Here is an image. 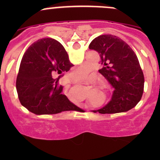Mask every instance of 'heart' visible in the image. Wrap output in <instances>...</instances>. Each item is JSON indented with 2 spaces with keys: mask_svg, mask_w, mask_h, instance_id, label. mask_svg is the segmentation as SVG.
Returning <instances> with one entry per match:
<instances>
[{
  "mask_svg": "<svg viewBox=\"0 0 160 160\" xmlns=\"http://www.w3.org/2000/svg\"><path fill=\"white\" fill-rule=\"evenodd\" d=\"M90 71V67L88 65H82L77 69L74 70L70 74V78L73 81L82 80L88 76Z\"/></svg>",
  "mask_w": 160,
  "mask_h": 160,
  "instance_id": "1",
  "label": "heart"
}]
</instances>
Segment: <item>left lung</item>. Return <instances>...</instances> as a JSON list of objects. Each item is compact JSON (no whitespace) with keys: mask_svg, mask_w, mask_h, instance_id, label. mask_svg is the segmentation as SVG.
<instances>
[{"mask_svg":"<svg viewBox=\"0 0 160 160\" xmlns=\"http://www.w3.org/2000/svg\"><path fill=\"white\" fill-rule=\"evenodd\" d=\"M89 49L100 54L103 67L99 72L114 88L110 102L93 112L114 114L135 107L142 96L145 80L138 58L132 48L118 36L102 35L90 42Z\"/></svg>","mask_w":160,"mask_h":160,"instance_id":"left-lung-1","label":"left lung"}]
</instances>
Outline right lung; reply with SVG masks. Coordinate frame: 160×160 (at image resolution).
Returning <instances> with one entry per match:
<instances>
[{
	"label": "right lung",
	"instance_id": "add662e5",
	"mask_svg": "<svg viewBox=\"0 0 160 160\" xmlns=\"http://www.w3.org/2000/svg\"><path fill=\"white\" fill-rule=\"evenodd\" d=\"M63 46L51 38L35 42L22 57L16 89L22 106L38 115L54 114L78 108L62 94V85L55 76L72 67Z\"/></svg>",
	"mask_w": 160,
	"mask_h": 160
}]
</instances>
